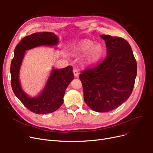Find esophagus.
<instances>
[{
    "instance_id": "1",
    "label": "esophagus",
    "mask_w": 153,
    "mask_h": 153,
    "mask_svg": "<svg viewBox=\"0 0 153 153\" xmlns=\"http://www.w3.org/2000/svg\"><path fill=\"white\" fill-rule=\"evenodd\" d=\"M73 73H74V76H76V77H77V76H79V72H78V71H77V69H74L73 70Z\"/></svg>"
}]
</instances>
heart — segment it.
Listing matches in <instances>:
<instances>
[{
  "instance_id": "b5f03b06",
  "label": "heart",
  "mask_w": 153,
  "mask_h": 153,
  "mask_svg": "<svg viewBox=\"0 0 153 153\" xmlns=\"http://www.w3.org/2000/svg\"><path fill=\"white\" fill-rule=\"evenodd\" d=\"M71 51L74 54H84V59L88 64L98 62L105 52V48L101 43H95L88 39H83L72 48Z\"/></svg>"
}]
</instances>
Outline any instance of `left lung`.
Segmentation results:
<instances>
[{
	"label": "left lung",
	"instance_id": "obj_1",
	"mask_svg": "<svg viewBox=\"0 0 153 153\" xmlns=\"http://www.w3.org/2000/svg\"><path fill=\"white\" fill-rule=\"evenodd\" d=\"M107 57L93 68L81 71L84 99L97 112H107L121 105L132 93L137 64L131 48L122 38L102 35Z\"/></svg>",
	"mask_w": 153,
	"mask_h": 153
}]
</instances>
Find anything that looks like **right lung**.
Here are the masks:
<instances>
[{
	"instance_id": "obj_1",
	"label": "right lung",
	"mask_w": 153,
	"mask_h": 153,
	"mask_svg": "<svg viewBox=\"0 0 153 153\" xmlns=\"http://www.w3.org/2000/svg\"><path fill=\"white\" fill-rule=\"evenodd\" d=\"M58 38L51 32H40L24 37L15 47L10 65L11 85L13 93L29 110L36 114H50L57 110L63 103L67 87L74 79L72 67L53 69L44 89L38 97H30L23 91L19 81V71L27 50L37 46H54Z\"/></svg>"
}]
</instances>
